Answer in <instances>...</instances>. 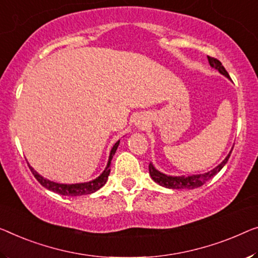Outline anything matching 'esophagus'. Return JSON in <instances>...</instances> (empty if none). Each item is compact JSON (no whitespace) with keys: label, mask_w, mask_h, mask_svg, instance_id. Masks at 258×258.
<instances>
[{"label":"esophagus","mask_w":258,"mask_h":258,"mask_svg":"<svg viewBox=\"0 0 258 258\" xmlns=\"http://www.w3.org/2000/svg\"><path fill=\"white\" fill-rule=\"evenodd\" d=\"M134 125L138 130H144L145 126L147 125V118L145 116H138L134 120Z\"/></svg>","instance_id":"esophagus-1"}]
</instances>
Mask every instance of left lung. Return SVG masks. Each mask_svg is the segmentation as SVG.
<instances>
[{"label": "left lung", "mask_w": 258, "mask_h": 258, "mask_svg": "<svg viewBox=\"0 0 258 258\" xmlns=\"http://www.w3.org/2000/svg\"><path fill=\"white\" fill-rule=\"evenodd\" d=\"M207 59H209V63L211 67L217 69L220 74H222L224 76H226V78L230 80L227 71H226L225 67L222 66V63L220 62V61H219L218 59H214V57H211V56H207ZM232 151H233V148L230 149L228 155L225 157V160L222 161L220 164H218V166L214 169L205 172V174L187 175V176H170V175H166V174H163V172L157 170V169L154 167L153 163L151 162L148 167L149 175H151V177L154 182L157 183L161 186L168 187V189H196V187H199V186H202L203 184H205L207 180L212 178L213 176L217 175L218 172L220 171L222 168H224L225 164L227 163L230 154H232Z\"/></svg>", "instance_id": "1"}]
</instances>
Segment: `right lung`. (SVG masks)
Returning a JSON list of instances; mask_svg holds the SVG:
<instances>
[{
    "instance_id": "1",
    "label": "right lung",
    "mask_w": 258,
    "mask_h": 258,
    "mask_svg": "<svg viewBox=\"0 0 258 258\" xmlns=\"http://www.w3.org/2000/svg\"><path fill=\"white\" fill-rule=\"evenodd\" d=\"M119 142L120 140H118L116 144L113 145L112 149L110 152V156H109V161H107V164L104 169V171L102 172L98 177H96L95 179L89 180V182H84V183H76V184H62V183H56L53 182V180H49L47 178L43 177V176L38 174V172L34 170V169L30 166L29 168L32 171V174L34 175V177L37 178L38 182H39L41 185L49 191L55 192V194H59L61 196H84V195H91L96 192L97 190L101 189V187L104 185L107 180V177L110 175V164H111V160L116 153Z\"/></svg>"
}]
</instances>
